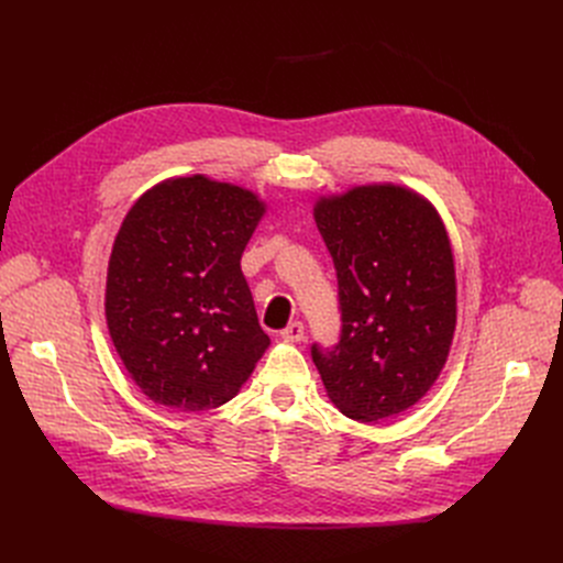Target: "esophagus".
I'll use <instances>...</instances> for the list:
<instances>
[{
    "label": "esophagus",
    "mask_w": 563,
    "mask_h": 563,
    "mask_svg": "<svg viewBox=\"0 0 563 563\" xmlns=\"http://www.w3.org/2000/svg\"><path fill=\"white\" fill-rule=\"evenodd\" d=\"M280 335L289 342H301L306 338V329H303L301 321H289L287 327L280 331Z\"/></svg>",
    "instance_id": "esophagus-1"
}]
</instances>
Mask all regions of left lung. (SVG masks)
<instances>
[{
	"label": "left lung",
	"instance_id": "left-lung-1",
	"mask_svg": "<svg viewBox=\"0 0 563 563\" xmlns=\"http://www.w3.org/2000/svg\"><path fill=\"white\" fill-rule=\"evenodd\" d=\"M338 276L340 338L310 356L333 404L372 422L418 404L448 361L456 276L445 225L401 187H358L314 207Z\"/></svg>",
	"mask_w": 563,
	"mask_h": 563
}]
</instances>
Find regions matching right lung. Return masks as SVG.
Masks as SVG:
<instances>
[{
    "label": "right lung",
    "instance_id": "add662e5",
    "mask_svg": "<svg viewBox=\"0 0 563 563\" xmlns=\"http://www.w3.org/2000/svg\"><path fill=\"white\" fill-rule=\"evenodd\" d=\"M262 212L251 191L194 175L143 194L118 230L107 323L155 404L217 408L269 346L240 264Z\"/></svg>",
    "mask_w": 563,
    "mask_h": 563
}]
</instances>
